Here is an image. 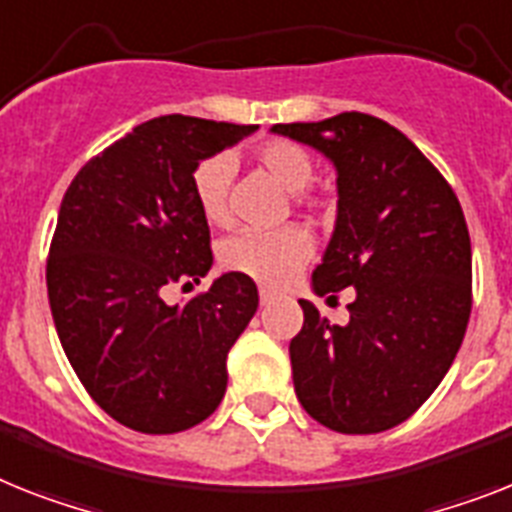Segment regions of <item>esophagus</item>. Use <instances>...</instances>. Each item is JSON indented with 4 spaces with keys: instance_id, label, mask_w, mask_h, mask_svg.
I'll return each mask as SVG.
<instances>
[{
    "instance_id": "34e87169",
    "label": "esophagus",
    "mask_w": 512,
    "mask_h": 512,
    "mask_svg": "<svg viewBox=\"0 0 512 512\" xmlns=\"http://www.w3.org/2000/svg\"><path fill=\"white\" fill-rule=\"evenodd\" d=\"M259 298H261V306H266V303H272L274 298H277V295H274L272 290H269V287H261Z\"/></svg>"
}]
</instances>
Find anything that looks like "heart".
Wrapping results in <instances>:
<instances>
[{
	"label": "heart",
	"instance_id": "b5f03b06",
	"mask_svg": "<svg viewBox=\"0 0 512 512\" xmlns=\"http://www.w3.org/2000/svg\"><path fill=\"white\" fill-rule=\"evenodd\" d=\"M256 162L287 193H301L311 177L314 164L301 146L287 141L261 143ZM232 167L225 156H209L193 170V198L198 211L211 225L227 222V185ZM311 256V238L303 227L287 225L280 230H243L232 235L219 248V261L227 272L243 274L264 285H282L295 269Z\"/></svg>",
	"mask_w": 512,
	"mask_h": 512
}]
</instances>
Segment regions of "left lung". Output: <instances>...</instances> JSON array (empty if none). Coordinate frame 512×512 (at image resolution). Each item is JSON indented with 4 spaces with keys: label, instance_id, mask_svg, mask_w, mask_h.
I'll return each mask as SVG.
<instances>
[{
    "label": "left lung",
    "instance_id": "left-lung-1",
    "mask_svg": "<svg viewBox=\"0 0 512 512\" xmlns=\"http://www.w3.org/2000/svg\"><path fill=\"white\" fill-rule=\"evenodd\" d=\"M269 133L319 151L335 167V230L311 290L356 293L348 324H329L314 303L298 301L295 395L335 432L392 429L437 390L466 335L471 238L463 209L434 164L379 117L342 112Z\"/></svg>",
    "mask_w": 512,
    "mask_h": 512
}]
</instances>
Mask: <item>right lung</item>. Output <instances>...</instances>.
<instances>
[{"instance_id":"add662e5","label":"right lung","mask_w":512,"mask_h":512,"mask_svg":"<svg viewBox=\"0 0 512 512\" xmlns=\"http://www.w3.org/2000/svg\"><path fill=\"white\" fill-rule=\"evenodd\" d=\"M259 125L164 114L75 175L59 206L46 287L65 356L122 426L175 434L217 411L227 353L259 308L251 277L227 272L204 295L164 303L214 264L193 170Z\"/></svg>"}]
</instances>
